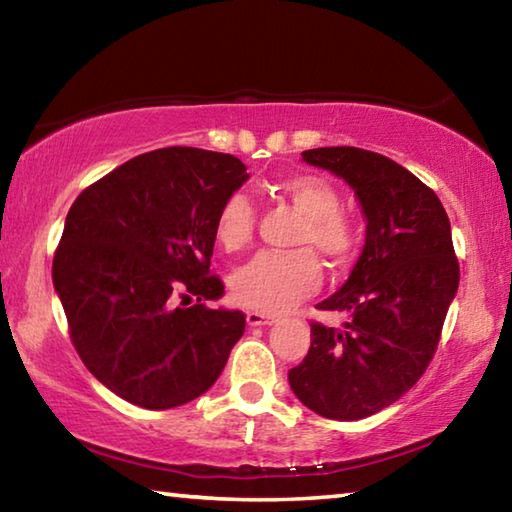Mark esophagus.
Instances as JSON below:
<instances>
[{
	"instance_id": "34e87169",
	"label": "esophagus",
	"mask_w": 512,
	"mask_h": 512,
	"mask_svg": "<svg viewBox=\"0 0 512 512\" xmlns=\"http://www.w3.org/2000/svg\"><path fill=\"white\" fill-rule=\"evenodd\" d=\"M246 320H248L250 327H257V325H271V323H275V316L253 309V311H248V314H246Z\"/></svg>"
}]
</instances>
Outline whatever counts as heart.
<instances>
[{"instance_id":"b5f03b06","label":"heart","mask_w":512,"mask_h":512,"mask_svg":"<svg viewBox=\"0 0 512 512\" xmlns=\"http://www.w3.org/2000/svg\"><path fill=\"white\" fill-rule=\"evenodd\" d=\"M275 192L305 214L296 244L311 246L329 264L341 266L359 246L357 221L341 210L343 198L332 180L318 173H296L280 180ZM257 212L244 194L223 198L214 219V237L228 253L244 250L255 235ZM320 264L309 248L293 253L266 250L230 277V293L237 305L259 311H284L311 296L320 284Z\"/></svg>"}]
</instances>
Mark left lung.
I'll list each match as a JSON object with an SVG mask.
<instances>
[{
  "label": "left lung",
  "mask_w": 512,
  "mask_h": 512,
  "mask_svg": "<svg viewBox=\"0 0 512 512\" xmlns=\"http://www.w3.org/2000/svg\"><path fill=\"white\" fill-rule=\"evenodd\" d=\"M359 196L366 246L348 282L318 309L345 311L343 329L311 323L307 357L289 370L298 400L329 420H361L409 393L436 354L458 289L443 203L402 164L357 146L302 151Z\"/></svg>",
  "instance_id": "obj_1"
}]
</instances>
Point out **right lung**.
Wrapping results in <instances>:
<instances>
[{"mask_svg": "<svg viewBox=\"0 0 512 512\" xmlns=\"http://www.w3.org/2000/svg\"><path fill=\"white\" fill-rule=\"evenodd\" d=\"M248 180L230 153L169 146L85 187L54 253L69 339L94 377L142 409H173L219 379L246 329L210 309L214 219Z\"/></svg>", "mask_w": 512, "mask_h": 512, "instance_id": "right-lung-1", "label": "right lung"}]
</instances>
